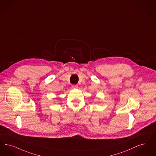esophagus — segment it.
<instances>
[{"label":"esophagus","instance_id":"esophagus-1","mask_svg":"<svg viewBox=\"0 0 156 156\" xmlns=\"http://www.w3.org/2000/svg\"><path fill=\"white\" fill-rule=\"evenodd\" d=\"M73 88H74V89H77L78 87V85H73Z\"/></svg>","mask_w":156,"mask_h":156}]
</instances>
